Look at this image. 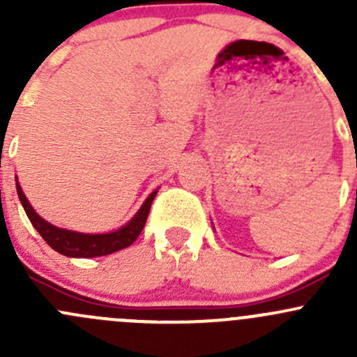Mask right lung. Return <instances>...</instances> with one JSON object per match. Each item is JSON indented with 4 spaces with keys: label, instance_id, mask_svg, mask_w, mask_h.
<instances>
[{
    "label": "right lung",
    "instance_id": "add662e5",
    "mask_svg": "<svg viewBox=\"0 0 357 357\" xmlns=\"http://www.w3.org/2000/svg\"><path fill=\"white\" fill-rule=\"evenodd\" d=\"M15 185H17V193H19L20 204H22L25 214H27L29 221L32 222L36 229H38L39 235L43 236L46 243L56 250L59 254L67 255V257H100V255H109L114 252L122 250V248L129 247L136 238L139 236L142 229L145 228L146 218H149L150 207H152V202L155 199L157 190H153L146 200L143 202L142 207L138 208L135 215L126 222L124 226H121L119 229L110 233H79L72 231V229L59 228V226L52 225L46 219H43L38 212L34 211V207L31 205V202L27 200V197L24 195L22 186H20L19 178L15 176Z\"/></svg>",
    "mask_w": 357,
    "mask_h": 357
}]
</instances>
